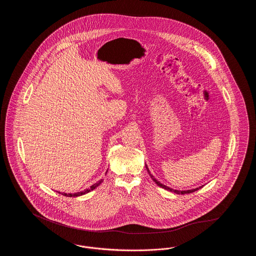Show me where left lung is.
Segmentation results:
<instances>
[{"instance_id":"left-lung-1","label":"left lung","mask_w":256,"mask_h":256,"mask_svg":"<svg viewBox=\"0 0 256 256\" xmlns=\"http://www.w3.org/2000/svg\"><path fill=\"white\" fill-rule=\"evenodd\" d=\"M146 170H148V174H150V178L154 182L156 183L158 186H160L161 188H163V189H165V190H168V191H170V192H174V193H176V194H189V193H193V192H195L196 190H198L200 188H202V186H200V187H198V188H196V189H192V190H186V191H180V190H174V189H172L170 187H168V186H166V185H164V184H162V183L159 182L158 180H156V178H154V176L150 174V170L148 169V167H146Z\"/></svg>"}]
</instances>
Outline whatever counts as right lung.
I'll return each mask as SVG.
<instances>
[{
    "label": "right lung",
    "mask_w": 256,
    "mask_h": 256,
    "mask_svg": "<svg viewBox=\"0 0 256 256\" xmlns=\"http://www.w3.org/2000/svg\"><path fill=\"white\" fill-rule=\"evenodd\" d=\"M102 182V180H100V182H98L97 183H95V184H93L92 186H90V188H88V189H86L84 191H82V192H78V193H74V194H66V193H62V195L65 196H82L86 194V193H89L90 191H92V190H94L96 187H98L100 183Z\"/></svg>",
    "instance_id": "obj_1"
}]
</instances>
